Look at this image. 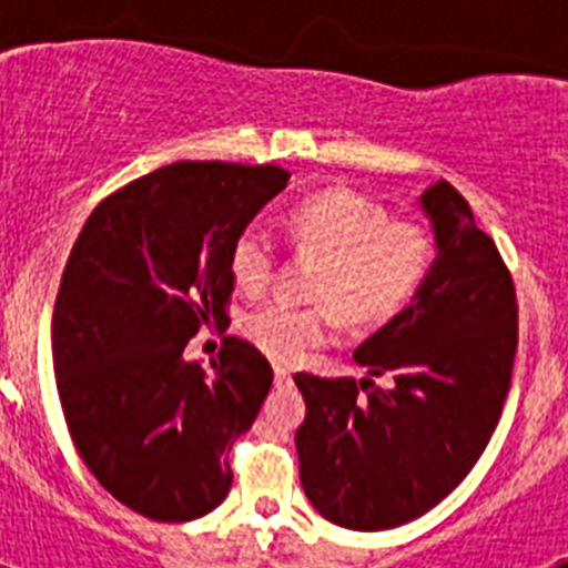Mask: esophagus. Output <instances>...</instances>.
Masks as SVG:
<instances>
[{"instance_id": "esophagus-1", "label": "esophagus", "mask_w": 568, "mask_h": 568, "mask_svg": "<svg viewBox=\"0 0 568 568\" xmlns=\"http://www.w3.org/2000/svg\"><path fill=\"white\" fill-rule=\"evenodd\" d=\"M275 386H287V384H293V369H287V366H281V364H275Z\"/></svg>"}]
</instances>
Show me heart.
<instances>
[{
    "instance_id": "obj_1",
    "label": "heart",
    "mask_w": 568,
    "mask_h": 568,
    "mask_svg": "<svg viewBox=\"0 0 568 568\" xmlns=\"http://www.w3.org/2000/svg\"><path fill=\"white\" fill-rule=\"evenodd\" d=\"M287 239L301 255L315 258L307 293L313 304L270 301L244 318V335L275 361L295 364L327 344L338 327L335 307L353 324L393 315L415 293L433 258L424 230L389 222L384 207L349 190H327L290 210ZM235 287L258 293L275 270L273 239L247 227L230 253Z\"/></svg>"
}]
</instances>
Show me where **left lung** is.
I'll return each mask as SVG.
<instances>
[{
  "label": "left lung",
  "mask_w": 568,
  "mask_h": 568,
  "mask_svg": "<svg viewBox=\"0 0 568 568\" xmlns=\"http://www.w3.org/2000/svg\"><path fill=\"white\" fill-rule=\"evenodd\" d=\"M435 258L398 315L353 353L369 378L298 373L301 486L335 526L384 531L420 518L469 475L509 393L518 307L495 241L464 195L435 182L415 199ZM386 374L390 384L372 381Z\"/></svg>",
  "instance_id": "obj_1"
}]
</instances>
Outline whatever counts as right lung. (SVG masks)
Returning a JSON list of instances; mask_svg holds the SVG:
<instances>
[{
    "label": "right lung",
    "instance_id": "1",
    "mask_svg": "<svg viewBox=\"0 0 568 568\" xmlns=\"http://www.w3.org/2000/svg\"><path fill=\"white\" fill-rule=\"evenodd\" d=\"M287 182L275 164H168L104 199L70 250L50 327L59 400L88 469L144 518L184 524L227 498L273 366L233 335L213 369L184 346L227 318L235 239Z\"/></svg>",
    "mask_w": 568,
    "mask_h": 568
}]
</instances>
